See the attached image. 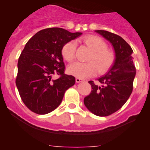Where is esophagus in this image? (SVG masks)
<instances>
[{"mask_svg": "<svg viewBox=\"0 0 150 150\" xmlns=\"http://www.w3.org/2000/svg\"><path fill=\"white\" fill-rule=\"evenodd\" d=\"M75 81H76V83H81V82H82L83 80L81 79V78H75Z\"/></svg>", "mask_w": 150, "mask_h": 150, "instance_id": "1", "label": "esophagus"}]
</instances>
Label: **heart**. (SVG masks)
<instances>
[{"label":"heart","instance_id":"b5f03b06","mask_svg":"<svg viewBox=\"0 0 150 150\" xmlns=\"http://www.w3.org/2000/svg\"><path fill=\"white\" fill-rule=\"evenodd\" d=\"M82 42L91 50V54L88 59V63L75 62L67 68L70 75L77 78H88L95 75L96 72L104 73L107 72L115 60V54L112 50L106 48V43L96 35H86L82 38ZM76 43L74 40L67 42L62 48V55L67 62H72L75 58Z\"/></svg>","mask_w":150,"mask_h":150}]
</instances>
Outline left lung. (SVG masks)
<instances>
[{"label": "left lung", "instance_id": "8db88e82", "mask_svg": "<svg viewBox=\"0 0 150 150\" xmlns=\"http://www.w3.org/2000/svg\"><path fill=\"white\" fill-rule=\"evenodd\" d=\"M96 32L112 43L115 59L107 74L98 79L102 86L88 81L92 90L84 98V104L93 114L105 117L120 110L131 96L136 67L131 56L132 48L123 38L106 30Z\"/></svg>", "mask_w": 150, "mask_h": 150}]
</instances>
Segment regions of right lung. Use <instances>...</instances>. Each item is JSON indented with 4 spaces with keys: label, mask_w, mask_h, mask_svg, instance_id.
<instances>
[{
    "label": "right lung",
    "mask_w": 150,
    "mask_h": 150,
    "mask_svg": "<svg viewBox=\"0 0 150 150\" xmlns=\"http://www.w3.org/2000/svg\"><path fill=\"white\" fill-rule=\"evenodd\" d=\"M82 34L62 28L42 30L25 45L18 60L16 85L22 102L38 115L51 112L59 107L64 93L74 86L75 77L64 74L62 48ZM60 76L54 79L52 75Z\"/></svg>",
    "instance_id": "right-lung-1"
}]
</instances>
